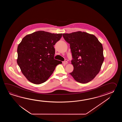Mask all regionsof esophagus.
<instances>
[{
    "instance_id": "obj_1",
    "label": "esophagus",
    "mask_w": 122,
    "mask_h": 122,
    "mask_svg": "<svg viewBox=\"0 0 122 122\" xmlns=\"http://www.w3.org/2000/svg\"><path fill=\"white\" fill-rule=\"evenodd\" d=\"M63 63L65 64H68V62H67V59H65V61L63 62Z\"/></svg>"
}]
</instances>
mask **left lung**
<instances>
[{
	"mask_svg": "<svg viewBox=\"0 0 122 122\" xmlns=\"http://www.w3.org/2000/svg\"><path fill=\"white\" fill-rule=\"evenodd\" d=\"M70 44L74 70L70 74L77 82L87 83L99 73L103 62V47L96 36L85 32L63 34Z\"/></svg>",
	"mask_w": 122,
	"mask_h": 122,
	"instance_id": "1",
	"label": "left lung"
}]
</instances>
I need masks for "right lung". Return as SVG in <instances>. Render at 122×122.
Masks as SVG:
<instances>
[{"instance_id": "1", "label": "right lung", "mask_w": 122, "mask_h": 122, "mask_svg": "<svg viewBox=\"0 0 122 122\" xmlns=\"http://www.w3.org/2000/svg\"><path fill=\"white\" fill-rule=\"evenodd\" d=\"M62 34L38 31L24 37L17 47V63L21 72L32 83L40 84L48 79L57 65L54 45Z\"/></svg>"}]
</instances>
